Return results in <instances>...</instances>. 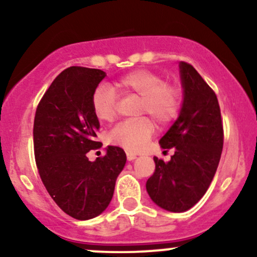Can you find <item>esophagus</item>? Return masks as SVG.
Here are the masks:
<instances>
[{"instance_id":"34e87169","label":"esophagus","mask_w":257,"mask_h":257,"mask_svg":"<svg viewBox=\"0 0 257 257\" xmlns=\"http://www.w3.org/2000/svg\"><path fill=\"white\" fill-rule=\"evenodd\" d=\"M126 158H128V161H134L137 158V155L133 152H126Z\"/></svg>"}]
</instances>
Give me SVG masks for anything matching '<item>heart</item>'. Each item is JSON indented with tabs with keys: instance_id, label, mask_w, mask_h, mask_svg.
I'll return each instance as SVG.
<instances>
[{
	"instance_id": "obj_1",
	"label": "heart",
	"mask_w": 257,
	"mask_h": 257,
	"mask_svg": "<svg viewBox=\"0 0 257 257\" xmlns=\"http://www.w3.org/2000/svg\"><path fill=\"white\" fill-rule=\"evenodd\" d=\"M119 96H139L138 113L147 114L159 126H166L178 117L182 104L181 89L176 84L168 83L161 75L151 70H135L113 82L112 88L100 85L91 96L94 116L100 122H111L117 114ZM155 133L151 119L140 118L124 120L111 129L108 141L131 152L145 147Z\"/></svg>"
}]
</instances>
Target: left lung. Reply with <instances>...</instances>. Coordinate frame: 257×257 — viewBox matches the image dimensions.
<instances>
[{
    "instance_id": "1",
    "label": "left lung",
    "mask_w": 257,
    "mask_h": 257,
    "mask_svg": "<svg viewBox=\"0 0 257 257\" xmlns=\"http://www.w3.org/2000/svg\"><path fill=\"white\" fill-rule=\"evenodd\" d=\"M184 102L179 118L159 140L175 149L170 162L153 157L155 173L146 190L166 210L182 213L204 196L213 181L223 146V125L216 94L191 64L180 61Z\"/></svg>"
}]
</instances>
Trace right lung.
<instances>
[{
  "mask_svg": "<svg viewBox=\"0 0 257 257\" xmlns=\"http://www.w3.org/2000/svg\"><path fill=\"white\" fill-rule=\"evenodd\" d=\"M105 76L99 69L67 67L49 85L35 114L38 174L59 208L76 220L93 219L107 208L126 161L117 146H108L94 162L87 157L101 146L95 141L100 123L91 96Z\"/></svg>",
  "mask_w": 257,
  "mask_h": 257,
  "instance_id": "1",
  "label": "right lung"
}]
</instances>
